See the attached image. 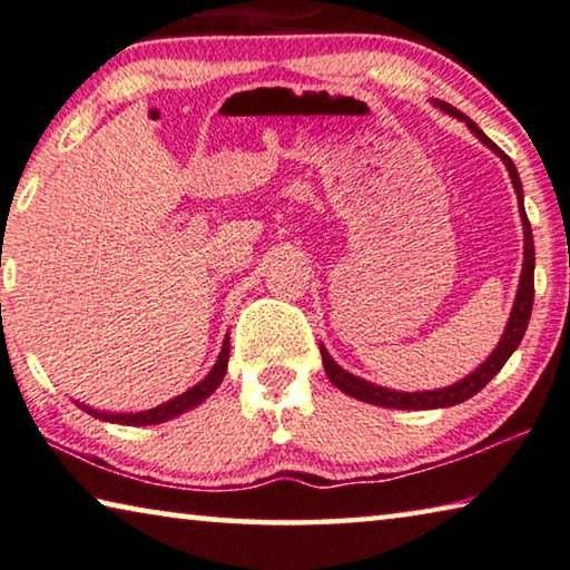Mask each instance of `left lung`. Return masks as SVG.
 Wrapping results in <instances>:
<instances>
[{"mask_svg":"<svg viewBox=\"0 0 570 570\" xmlns=\"http://www.w3.org/2000/svg\"><path fill=\"white\" fill-rule=\"evenodd\" d=\"M436 108L444 110L446 116H454L468 124V128L472 130L474 136L480 138V141L490 148L492 154H498L502 158V164L508 166V174H510V181H512V189L518 194V209H520V222H522V273H520V283H518V295H515V303H512V311H510V318L505 325V333H502L500 343L495 346V351L490 353L484 363H480L478 368H474L470 376H464L456 381L452 386H444V389H434V391H394V389H384V386H376L371 384L366 379H358L353 376L351 371L341 368L338 363L333 361V356L325 346H321V356H323V368L328 373L331 384L335 389H341L343 394H348L358 401H366V404H376V406H386V409H446V406H454V404H462V401H468L470 396L478 394L484 386L490 384L492 379H495V373L505 366V361L512 356V351L520 346L522 335H525L528 328V321H530V311H533V273H535V247H533V229H530V222H528V214H525V204H522V184H520V176L515 164L510 161V156L505 151H500V148L490 141L488 136L482 134V130L474 126V120H470L468 116L462 114V110L452 108L450 102L444 100H432Z\"/></svg>","mask_w":570,"mask_h":570,"instance_id":"left-lung-1","label":"left lung"}]
</instances>
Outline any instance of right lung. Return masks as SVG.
<instances>
[{"label":"right lung","instance_id":"right-lung-1","mask_svg":"<svg viewBox=\"0 0 570 570\" xmlns=\"http://www.w3.org/2000/svg\"><path fill=\"white\" fill-rule=\"evenodd\" d=\"M227 363H229V333L224 335V343H222V351L217 356V363H214L212 371L204 376L197 386L186 389L184 394H179L176 399L164 401V404H158L154 409H146V412H100V409H92L86 404H78L82 412H88L90 416L100 419V422H110V424H126V426H148V424H161V422H169V419L179 416L184 412H189V409L199 406L204 399H209L214 391L219 389L224 373H227Z\"/></svg>","mask_w":570,"mask_h":570}]
</instances>
